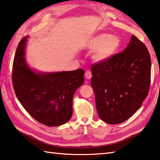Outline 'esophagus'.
Returning <instances> with one entry per match:
<instances>
[{"label": "esophagus", "instance_id": "obj_1", "mask_svg": "<svg viewBox=\"0 0 160 160\" xmlns=\"http://www.w3.org/2000/svg\"><path fill=\"white\" fill-rule=\"evenodd\" d=\"M84 76H85V78H87V79L89 80V79H91V77H92V73H91L90 71H87L85 73H84Z\"/></svg>", "mask_w": 160, "mask_h": 160}]
</instances>
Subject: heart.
<instances>
[{
  "instance_id": "obj_1",
  "label": "heart",
  "mask_w": 160,
  "mask_h": 160,
  "mask_svg": "<svg viewBox=\"0 0 160 160\" xmlns=\"http://www.w3.org/2000/svg\"><path fill=\"white\" fill-rule=\"evenodd\" d=\"M88 48L94 50L93 58L98 62L108 60L117 52L120 46L118 37L107 33H101L87 41Z\"/></svg>"
}]
</instances>
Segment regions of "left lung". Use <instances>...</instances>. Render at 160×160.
Masks as SVG:
<instances>
[{
	"mask_svg": "<svg viewBox=\"0 0 160 160\" xmlns=\"http://www.w3.org/2000/svg\"><path fill=\"white\" fill-rule=\"evenodd\" d=\"M151 71L147 47L134 35L123 52L93 64L91 84L101 120L117 124L131 118L148 96Z\"/></svg>",
	"mask_w": 160,
	"mask_h": 160,
	"instance_id": "left-lung-1",
	"label": "left lung"
}]
</instances>
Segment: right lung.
<instances>
[{"mask_svg": "<svg viewBox=\"0 0 160 160\" xmlns=\"http://www.w3.org/2000/svg\"><path fill=\"white\" fill-rule=\"evenodd\" d=\"M27 37L18 43L12 68L16 96L24 108L40 123L57 127L66 123L73 113V96L84 82L82 69L56 73H36L25 62Z\"/></svg>", "mask_w": 160, "mask_h": 160, "instance_id": "right-lung-1", "label": "right lung"}]
</instances>
